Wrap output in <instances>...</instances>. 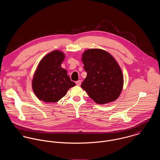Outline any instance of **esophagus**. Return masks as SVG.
<instances>
[{
	"label": "esophagus",
	"mask_w": 160,
	"mask_h": 160,
	"mask_svg": "<svg viewBox=\"0 0 160 160\" xmlns=\"http://www.w3.org/2000/svg\"><path fill=\"white\" fill-rule=\"evenodd\" d=\"M76 85H78V86H81V81L79 80V81H76Z\"/></svg>",
	"instance_id": "esophagus-1"
}]
</instances>
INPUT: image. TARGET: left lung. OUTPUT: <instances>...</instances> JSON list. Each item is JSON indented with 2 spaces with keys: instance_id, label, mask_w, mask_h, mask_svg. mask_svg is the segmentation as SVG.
Segmentation results:
<instances>
[{
  "instance_id": "1",
  "label": "left lung",
  "mask_w": 160,
  "mask_h": 160,
  "mask_svg": "<svg viewBox=\"0 0 160 160\" xmlns=\"http://www.w3.org/2000/svg\"><path fill=\"white\" fill-rule=\"evenodd\" d=\"M87 76L81 88L97 104L114 102L119 97L124 84L121 67L114 57L100 48H90L82 54Z\"/></svg>"
}]
</instances>
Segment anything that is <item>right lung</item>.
<instances>
[{
  "label": "right lung",
  "mask_w": 160,
  "mask_h": 160,
  "mask_svg": "<svg viewBox=\"0 0 160 160\" xmlns=\"http://www.w3.org/2000/svg\"><path fill=\"white\" fill-rule=\"evenodd\" d=\"M65 54L55 50L45 55L39 62L32 79V88L39 100L55 103L62 98L69 89L76 86L67 71L61 65Z\"/></svg>",
  "instance_id": "right-lung-1"
}]
</instances>
